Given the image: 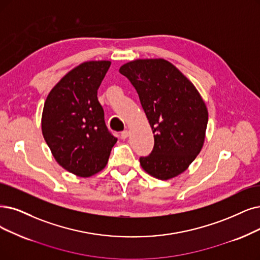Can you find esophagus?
Instances as JSON below:
<instances>
[{"instance_id": "34e87169", "label": "esophagus", "mask_w": 260, "mask_h": 260, "mask_svg": "<svg viewBox=\"0 0 260 260\" xmlns=\"http://www.w3.org/2000/svg\"><path fill=\"white\" fill-rule=\"evenodd\" d=\"M129 134H130V132H129L128 130H123V131L120 133V139H121V140L127 139V138L129 137Z\"/></svg>"}]
</instances>
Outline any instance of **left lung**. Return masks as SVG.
<instances>
[{
	"label": "left lung",
	"instance_id": "obj_1",
	"mask_svg": "<svg viewBox=\"0 0 260 260\" xmlns=\"http://www.w3.org/2000/svg\"><path fill=\"white\" fill-rule=\"evenodd\" d=\"M136 88L154 134L152 151L141 157L152 177L168 180L183 173L200 153L208 111L195 86L170 61L137 59L119 68Z\"/></svg>",
	"mask_w": 260,
	"mask_h": 260
}]
</instances>
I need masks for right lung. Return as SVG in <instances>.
Segmentation results:
<instances>
[{
    "label": "right lung",
    "instance_id": "obj_1",
    "mask_svg": "<svg viewBox=\"0 0 260 260\" xmlns=\"http://www.w3.org/2000/svg\"><path fill=\"white\" fill-rule=\"evenodd\" d=\"M111 61H85L52 88L45 102L41 129L56 162L80 177L106 168L117 142L107 128L97 91Z\"/></svg>",
    "mask_w": 260,
    "mask_h": 260
}]
</instances>
